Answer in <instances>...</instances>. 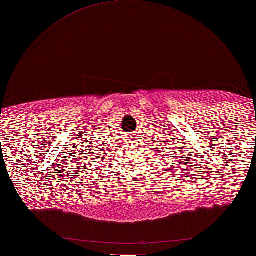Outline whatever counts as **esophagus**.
<instances>
[{"mask_svg":"<svg viewBox=\"0 0 256 256\" xmlns=\"http://www.w3.org/2000/svg\"><path fill=\"white\" fill-rule=\"evenodd\" d=\"M133 138H136V136H133Z\"/></svg>","mask_w":256,"mask_h":256,"instance_id":"34e87169","label":"esophagus"}]
</instances>
